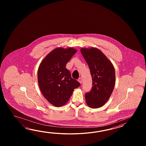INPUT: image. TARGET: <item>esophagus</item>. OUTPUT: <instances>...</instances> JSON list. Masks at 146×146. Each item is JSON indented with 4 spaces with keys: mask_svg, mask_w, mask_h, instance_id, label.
<instances>
[{
    "mask_svg": "<svg viewBox=\"0 0 146 146\" xmlns=\"http://www.w3.org/2000/svg\"><path fill=\"white\" fill-rule=\"evenodd\" d=\"M78 81L80 82V84H82V78H79L78 79Z\"/></svg>",
    "mask_w": 146,
    "mask_h": 146,
    "instance_id": "obj_1",
    "label": "esophagus"
}]
</instances>
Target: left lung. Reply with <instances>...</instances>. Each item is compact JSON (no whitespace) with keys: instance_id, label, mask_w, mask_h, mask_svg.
I'll use <instances>...</instances> for the list:
<instances>
[{"instance_id":"1","label":"left lung","mask_w":146,"mask_h":146,"mask_svg":"<svg viewBox=\"0 0 146 146\" xmlns=\"http://www.w3.org/2000/svg\"><path fill=\"white\" fill-rule=\"evenodd\" d=\"M80 51L92 78L91 90L85 94L86 103L91 108H99L108 101L113 91L115 69L104 54L96 48H81Z\"/></svg>"}]
</instances>
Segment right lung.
<instances>
[{
    "instance_id": "add662e5",
    "label": "right lung",
    "mask_w": 146,
    "mask_h": 146,
    "mask_svg": "<svg viewBox=\"0 0 146 146\" xmlns=\"http://www.w3.org/2000/svg\"><path fill=\"white\" fill-rule=\"evenodd\" d=\"M77 50L57 48L49 53L38 69V83L42 93L53 106L59 107L68 102L74 89L80 86L66 68Z\"/></svg>"
}]
</instances>
